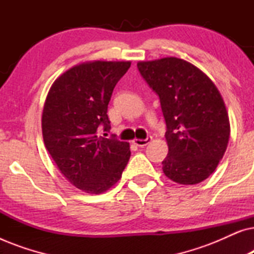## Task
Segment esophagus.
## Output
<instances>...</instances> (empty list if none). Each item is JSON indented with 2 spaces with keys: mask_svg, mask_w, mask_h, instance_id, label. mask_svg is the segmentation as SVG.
Listing matches in <instances>:
<instances>
[{
  "mask_svg": "<svg viewBox=\"0 0 254 254\" xmlns=\"http://www.w3.org/2000/svg\"><path fill=\"white\" fill-rule=\"evenodd\" d=\"M152 141V137L151 136H148L145 140H140V138H135V140L133 141V143L135 145H137V147H145V145L150 143V142Z\"/></svg>",
  "mask_w": 254,
  "mask_h": 254,
  "instance_id": "34e87169",
  "label": "esophagus"
}]
</instances>
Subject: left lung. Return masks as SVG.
I'll return each mask as SVG.
<instances>
[{"label": "left lung", "mask_w": 254, "mask_h": 254, "mask_svg": "<svg viewBox=\"0 0 254 254\" xmlns=\"http://www.w3.org/2000/svg\"><path fill=\"white\" fill-rule=\"evenodd\" d=\"M137 68L157 93L166 124L169 154L163 172L182 185H195L217 168L227 150L230 123L213 81L183 59L141 61Z\"/></svg>", "instance_id": "obj_1"}]
</instances>
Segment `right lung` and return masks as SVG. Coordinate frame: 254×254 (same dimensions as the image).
Masks as SVG:
<instances>
[{
	"mask_svg": "<svg viewBox=\"0 0 254 254\" xmlns=\"http://www.w3.org/2000/svg\"><path fill=\"white\" fill-rule=\"evenodd\" d=\"M129 61L77 64L55 79L41 117L44 143L71 185L90 194L110 190L130 157L129 143L98 136L111 129L107 106Z\"/></svg>",
	"mask_w": 254,
	"mask_h": 254,
	"instance_id": "obj_1",
	"label": "right lung"
}]
</instances>
